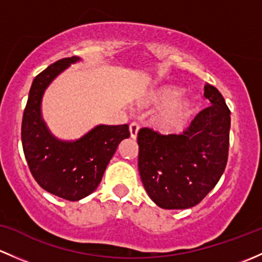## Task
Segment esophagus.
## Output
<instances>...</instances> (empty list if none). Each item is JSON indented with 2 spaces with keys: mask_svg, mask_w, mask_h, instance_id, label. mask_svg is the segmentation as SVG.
I'll return each instance as SVG.
<instances>
[{
  "mask_svg": "<svg viewBox=\"0 0 262 262\" xmlns=\"http://www.w3.org/2000/svg\"><path fill=\"white\" fill-rule=\"evenodd\" d=\"M139 125L135 122H132L130 125V134H131V139H136L137 137V134H139Z\"/></svg>",
  "mask_w": 262,
  "mask_h": 262,
  "instance_id": "obj_1",
  "label": "esophagus"
}]
</instances>
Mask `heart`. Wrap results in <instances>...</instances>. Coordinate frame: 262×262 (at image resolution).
Masks as SVG:
<instances>
[{
  "mask_svg": "<svg viewBox=\"0 0 262 262\" xmlns=\"http://www.w3.org/2000/svg\"><path fill=\"white\" fill-rule=\"evenodd\" d=\"M182 88L171 84H161L150 88L141 97L142 107H161L154 122L159 130L174 132L180 130L198 108V98L193 94H180Z\"/></svg>",
  "mask_w": 262,
  "mask_h": 262,
  "instance_id": "b5f03b06",
  "label": "heart"
}]
</instances>
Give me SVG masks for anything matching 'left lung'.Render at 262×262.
Returning <instances> with one entry per match:
<instances>
[{
    "label": "left lung",
    "mask_w": 262,
    "mask_h": 262,
    "mask_svg": "<svg viewBox=\"0 0 262 262\" xmlns=\"http://www.w3.org/2000/svg\"><path fill=\"white\" fill-rule=\"evenodd\" d=\"M211 106L180 135L141 128L139 171L151 201L164 209L196 206L222 177L228 159L231 111L220 91L204 87Z\"/></svg>",
    "instance_id": "8db88e82"
}]
</instances>
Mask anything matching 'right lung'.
<instances>
[{
    "instance_id": "1",
    "label": "right lung",
    "mask_w": 262,
    "mask_h": 262,
    "mask_svg": "<svg viewBox=\"0 0 262 262\" xmlns=\"http://www.w3.org/2000/svg\"><path fill=\"white\" fill-rule=\"evenodd\" d=\"M80 60L79 56L60 59L35 77L21 126L24 154L37 184L72 202L97 189L120 142L130 137L128 125H98L77 140L51 134L42 118V97L60 73Z\"/></svg>"
}]
</instances>
